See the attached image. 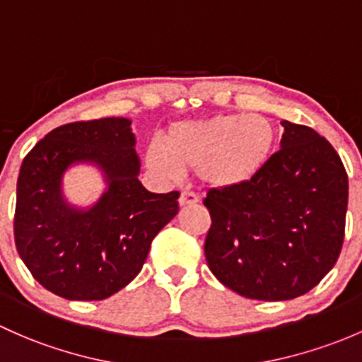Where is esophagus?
<instances>
[{"label": "esophagus", "mask_w": 362, "mask_h": 362, "mask_svg": "<svg viewBox=\"0 0 362 362\" xmlns=\"http://www.w3.org/2000/svg\"><path fill=\"white\" fill-rule=\"evenodd\" d=\"M178 203H180V206H192V204L199 203V196L194 192L184 191L180 194V197H178Z\"/></svg>", "instance_id": "esophagus-1"}]
</instances>
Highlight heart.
<instances>
[{
	"mask_svg": "<svg viewBox=\"0 0 362 362\" xmlns=\"http://www.w3.org/2000/svg\"><path fill=\"white\" fill-rule=\"evenodd\" d=\"M272 147L274 128L265 117L218 114L173 124L165 144H149L146 159L152 171L170 180L197 170L203 184L232 187L257 175Z\"/></svg>",
	"mask_w": 362,
	"mask_h": 362,
	"instance_id": "obj_1",
	"label": "heart"
}]
</instances>
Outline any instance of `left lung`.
Here are the masks:
<instances>
[{
    "mask_svg": "<svg viewBox=\"0 0 362 362\" xmlns=\"http://www.w3.org/2000/svg\"><path fill=\"white\" fill-rule=\"evenodd\" d=\"M281 149L250 180L210 189L204 255L216 279L253 300L310 291L337 264L345 235L349 178L332 144L283 121Z\"/></svg>",
    "mask_w": 362,
    "mask_h": 362,
    "instance_id": "left-lung-1",
    "label": "left lung"
}]
</instances>
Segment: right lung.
<instances>
[{"mask_svg": "<svg viewBox=\"0 0 362 362\" xmlns=\"http://www.w3.org/2000/svg\"><path fill=\"white\" fill-rule=\"evenodd\" d=\"M127 117L55 128L24 158L17 180L15 246L34 279L67 300H104L142 271L152 239L178 213V194L149 192ZM76 160L97 162L108 192L88 212L67 207L59 178Z\"/></svg>", "mask_w": 362, "mask_h": 362, "instance_id": "right-lung-1", "label": "right lung"}]
</instances>
